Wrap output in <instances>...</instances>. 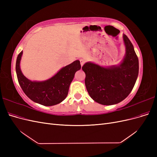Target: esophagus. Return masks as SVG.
I'll use <instances>...</instances> for the list:
<instances>
[{"mask_svg": "<svg viewBox=\"0 0 157 157\" xmlns=\"http://www.w3.org/2000/svg\"><path fill=\"white\" fill-rule=\"evenodd\" d=\"M80 65H81V66H82L85 63V61L83 59H80Z\"/></svg>", "mask_w": 157, "mask_h": 157, "instance_id": "obj_1", "label": "esophagus"}]
</instances>
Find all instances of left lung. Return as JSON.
<instances>
[{
  "instance_id": "8db88e82",
  "label": "left lung",
  "mask_w": 157,
  "mask_h": 157,
  "mask_svg": "<svg viewBox=\"0 0 157 157\" xmlns=\"http://www.w3.org/2000/svg\"><path fill=\"white\" fill-rule=\"evenodd\" d=\"M126 56L117 67L104 68L88 62L82 66L85 85L95 101L109 105L122 101L134 88L139 72V61L131 41L123 35Z\"/></svg>"
}]
</instances>
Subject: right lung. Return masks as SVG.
I'll return each instance as SVG.
<instances>
[{
	"label": "right lung",
	"instance_id": "right-lung-1",
	"mask_svg": "<svg viewBox=\"0 0 157 157\" xmlns=\"http://www.w3.org/2000/svg\"><path fill=\"white\" fill-rule=\"evenodd\" d=\"M23 52L18 54L16 71L19 84L23 92L32 101L45 106L56 105L67 97L75 73L81 68L77 60L61 69L53 77L43 82H33L21 73L20 63Z\"/></svg>",
	"mask_w": 157,
	"mask_h": 157
}]
</instances>
